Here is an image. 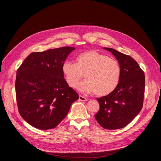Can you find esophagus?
Segmentation results:
<instances>
[{
    "mask_svg": "<svg viewBox=\"0 0 161 161\" xmlns=\"http://www.w3.org/2000/svg\"><path fill=\"white\" fill-rule=\"evenodd\" d=\"M79 100L82 101H88V99H86V97H85L79 95Z\"/></svg>",
    "mask_w": 161,
    "mask_h": 161,
    "instance_id": "1",
    "label": "esophagus"
}]
</instances>
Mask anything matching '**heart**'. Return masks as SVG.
I'll use <instances>...</instances> for the list:
<instances>
[{
    "mask_svg": "<svg viewBox=\"0 0 161 161\" xmlns=\"http://www.w3.org/2000/svg\"><path fill=\"white\" fill-rule=\"evenodd\" d=\"M62 71L67 84L75 89L84 75L85 80L78 86L81 92L105 96L118 85L121 76L119 63L113 58L95 50L82 52L78 55L76 64L65 61Z\"/></svg>",
    "mask_w": 161,
    "mask_h": 161,
    "instance_id": "1",
    "label": "heart"
}]
</instances>
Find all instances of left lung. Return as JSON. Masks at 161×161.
I'll use <instances>...</instances> for the list:
<instances>
[{
    "label": "left lung",
    "instance_id": "1",
    "mask_svg": "<svg viewBox=\"0 0 161 161\" xmlns=\"http://www.w3.org/2000/svg\"><path fill=\"white\" fill-rule=\"evenodd\" d=\"M103 49L111 52L118 60L121 76L118 85L111 93L97 99L100 109L95 118L105 129H120L129 124L142 108L145 76L131 56L111 47Z\"/></svg>",
    "mask_w": 161,
    "mask_h": 161
}]
</instances>
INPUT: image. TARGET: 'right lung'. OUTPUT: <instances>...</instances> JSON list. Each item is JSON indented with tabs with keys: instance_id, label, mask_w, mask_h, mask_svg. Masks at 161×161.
<instances>
[{
	"instance_id": "add662e5",
	"label": "right lung",
	"mask_w": 161,
	"mask_h": 161,
	"mask_svg": "<svg viewBox=\"0 0 161 161\" xmlns=\"http://www.w3.org/2000/svg\"><path fill=\"white\" fill-rule=\"evenodd\" d=\"M75 50L62 47L30 53L17 71L16 98L19 114L40 130L56 128L79 95L64 79L62 66Z\"/></svg>"
}]
</instances>
